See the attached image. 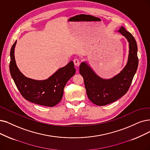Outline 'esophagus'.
<instances>
[{"label": "esophagus", "mask_w": 150, "mask_h": 150, "mask_svg": "<svg viewBox=\"0 0 150 150\" xmlns=\"http://www.w3.org/2000/svg\"><path fill=\"white\" fill-rule=\"evenodd\" d=\"M73 62H74V65L76 66V67H78V66L79 65V60L77 58H75L74 60H73Z\"/></svg>", "instance_id": "esophagus-1"}]
</instances>
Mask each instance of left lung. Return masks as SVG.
I'll use <instances>...</instances> for the list:
<instances>
[{
    "mask_svg": "<svg viewBox=\"0 0 150 150\" xmlns=\"http://www.w3.org/2000/svg\"><path fill=\"white\" fill-rule=\"evenodd\" d=\"M117 32L126 38L129 47L127 64L120 73L110 79H103L96 74L86 62L80 64L79 73L83 78L87 97L96 105L110 104L126 93L138 68L135 39L123 26Z\"/></svg>",
    "mask_w": 150,
    "mask_h": 150,
    "instance_id": "obj_1",
    "label": "left lung"
}]
</instances>
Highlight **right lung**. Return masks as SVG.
<instances>
[{
	"label": "right lung",
	"instance_id": "obj_1",
	"mask_svg": "<svg viewBox=\"0 0 150 150\" xmlns=\"http://www.w3.org/2000/svg\"><path fill=\"white\" fill-rule=\"evenodd\" d=\"M16 40L10 50V72L23 97L35 104L53 107L61 101L66 83L76 73L73 61L58 69L45 80H35L24 75L18 68L15 58Z\"/></svg>",
	"mask_w": 150,
	"mask_h": 150
}]
</instances>
